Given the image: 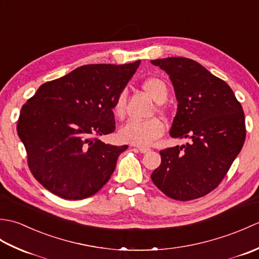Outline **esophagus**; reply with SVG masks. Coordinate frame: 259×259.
Masks as SVG:
<instances>
[{
    "mask_svg": "<svg viewBox=\"0 0 259 259\" xmlns=\"http://www.w3.org/2000/svg\"><path fill=\"white\" fill-rule=\"evenodd\" d=\"M138 150H139L141 153H147V152L150 151L149 148H145V147H139Z\"/></svg>",
    "mask_w": 259,
    "mask_h": 259,
    "instance_id": "34e87169",
    "label": "esophagus"
}]
</instances>
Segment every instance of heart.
<instances>
[{
  "label": "heart",
  "mask_w": 259,
  "mask_h": 259,
  "mask_svg": "<svg viewBox=\"0 0 259 259\" xmlns=\"http://www.w3.org/2000/svg\"><path fill=\"white\" fill-rule=\"evenodd\" d=\"M144 90L153 100L162 103L167 99L168 88L164 82L159 78H149L142 83ZM125 109V93L118 96L113 104V113L115 117L121 118L124 114ZM164 133V125L161 120L152 118L149 120L130 119L119 129V139L134 146H149L153 141L161 137Z\"/></svg>",
  "instance_id": "heart-1"
}]
</instances>
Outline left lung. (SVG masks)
<instances>
[{
  "label": "left lung",
  "mask_w": 259,
  "mask_h": 259,
  "mask_svg": "<svg viewBox=\"0 0 259 259\" xmlns=\"http://www.w3.org/2000/svg\"><path fill=\"white\" fill-rule=\"evenodd\" d=\"M166 72L178 101L170 136L190 142L160 151L151 179L164 195L191 200L221 184L246 138L241 104L224 80L187 58L151 60Z\"/></svg>",
  "instance_id": "obj_1"
}]
</instances>
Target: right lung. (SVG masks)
<instances>
[{
	"label": "right lung",
	"instance_id": "1",
	"mask_svg": "<svg viewBox=\"0 0 259 259\" xmlns=\"http://www.w3.org/2000/svg\"><path fill=\"white\" fill-rule=\"evenodd\" d=\"M139 64L82 65L43 83L22 107L18 135L32 175L46 189L80 200L108 183L128 146L98 137L114 131L113 104Z\"/></svg>",
	"mask_w": 259,
	"mask_h": 259
}]
</instances>
